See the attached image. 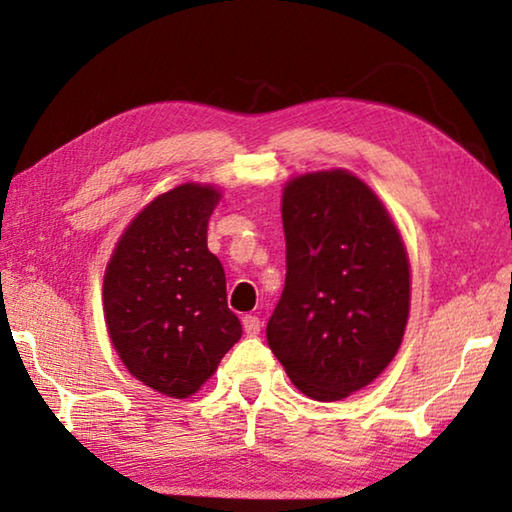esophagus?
I'll return each mask as SVG.
<instances>
[{
  "mask_svg": "<svg viewBox=\"0 0 512 512\" xmlns=\"http://www.w3.org/2000/svg\"><path fill=\"white\" fill-rule=\"evenodd\" d=\"M241 323H244V332L248 336H257L259 329H262V320H259L257 316H253V314H248V316L241 318Z\"/></svg>",
  "mask_w": 512,
  "mask_h": 512,
  "instance_id": "34e87169",
  "label": "esophagus"
}]
</instances>
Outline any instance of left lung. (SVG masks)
Returning a JSON list of instances; mask_svg holds the SVG:
<instances>
[{
	"instance_id": "1",
	"label": "left lung",
	"mask_w": 512,
	"mask_h": 512,
	"mask_svg": "<svg viewBox=\"0 0 512 512\" xmlns=\"http://www.w3.org/2000/svg\"><path fill=\"white\" fill-rule=\"evenodd\" d=\"M282 223L287 280L266 325L268 348L311 400H341L400 348L409 259L379 198L341 169L291 180Z\"/></svg>"
}]
</instances>
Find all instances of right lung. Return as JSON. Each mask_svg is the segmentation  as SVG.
I'll return each mask as SVG.
<instances>
[{"instance_id": "obj_1", "label": "right lung", "mask_w": 512, "mask_h": 512, "mask_svg": "<svg viewBox=\"0 0 512 512\" xmlns=\"http://www.w3.org/2000/svg\"><path fill=\"white\" fill-rule=\"evenodd\" d=\"M219 192L180 185L128 225L103 277V309L119 359L169 397L196 393L241 339L228 309L225 273L207 250Z\"/></svg>"}]
</instances>
